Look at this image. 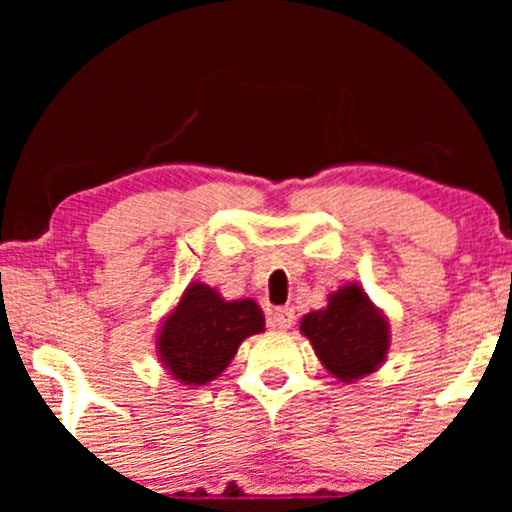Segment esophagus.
I'll return each instance as SVG.
<instances>
[{
  "instance_id": "1",
  "label": "esophagus",
  "mask_w": 512,
  "mask_h": 512,
  "mask_svg": "<svg viewBox=\"0 0 512 512\" xmlns=\"http://www.w3.org/2000/svg\"><path fill=\"white\" fill-rule=\"evenodd\" d=\"M293 320H296V315H293L291 308H274L272 313H269V327H272V330H291Z\"/></svg>"
}]
</instances>
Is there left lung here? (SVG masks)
<instances>
[{
    "label": "left lung",
    "mask_w": 512,
    "mask_h": 512,
    "mask_svg": "<svg viewBox=\"0 0 512 512\" xmlns=\"http://www.w3.org/2000/svg\"><path fill=\"white\" fill-rule=\"evenodd\" d=\"M301 334L322 366L346 385L375 373L390 351L387 317L358 284L342 286L325 308L303 315Z\"/></svg>",
    "instance_id": "8db88e82"
}]
</instances>
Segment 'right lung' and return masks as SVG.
<instances>
[{"instance_id": "add662e5", "label": "right lung", "mask_w": 512, "mask_h": 512, "mask_svg": "<svg viewBox=\"0 0 512 512\" xmlns=\"http://www.w3.org/2000/svg\"><path fill=\"white\" fill-rule=\"evenodd\" d=\"M260 332L264 313L252 298L226 301L211 286L192 281L161 322L156 354L173 380L195 390L219 378L243 339Z\"/></svg>"}]
</instances>
